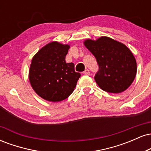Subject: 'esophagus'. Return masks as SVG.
Here are the masks:
<instances>
[{"mask_svg": "<svg viewBox=\"0 0 151 151\" xmlns=\"http://www.w3.org/2000/svg\"><path fill=\"white\" fill-rule=\"evenodd\" d=\"M83 74H85V75H89V74H90L89 70H84V72H83Z\"/></svg>", "mask_w": 151, "mask_h": 151, "instance_id": "esophagus-1", "label": "esophagus"}]
</instances>
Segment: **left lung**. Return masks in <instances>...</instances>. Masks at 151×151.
I'll use <instances>...</instances> for the list:
<instances>
[{
	"label": "left lung",
	"instance_id": "left-lung-1",
	"mask_svg": "<svg viewBox=\"0 0 151 151\" xmlns=\"http://www.w3.org/2000/svg\"><path fill=\"white\" fill-rule=\"evenodd\" d=\"M84 45L96 58L99 70L94 79L104 91L118 93L125 91L136 75L134 56L125 45L108 37L86 40Z\"/></svg>",
	"mask_w": 151,
	"mask_h": 151
}]
</instances>
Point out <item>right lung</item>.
<instances>
[{"instance_id":"1","label":"right lung","mask_w":151,"mask_h":151,"mask_svg":"<svg viewBox=\"0 0 151 151\" xmlns=\"http://www.w3.org/2000/svg\"><path fill=\"white\" fill-rule=\"evenodd\" d=\"M70 46L52 42L41 48L33 57L29 79L34 91L49 101L65 100L73 92L80 73L74 70L72 62L65 57Z\"/></svg>"}]
</instances>
